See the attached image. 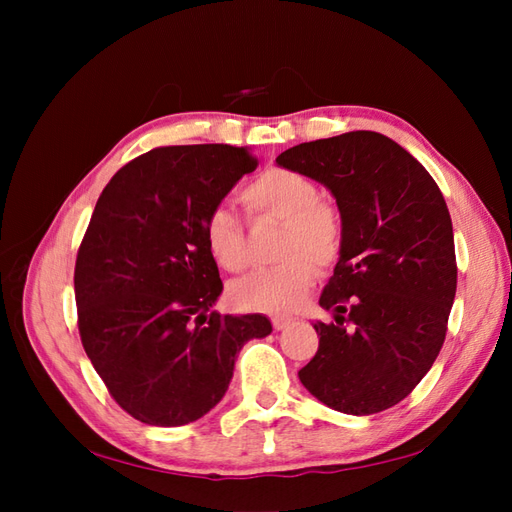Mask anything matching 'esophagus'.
<instances>
[{
  "instance_id": "obj_1",
  "label": "esophagus",
  "mask_w": 512,
  "mask_h": 512,
  "mask_svg": "<svg viewBox=\"0 0 512 512\" xmlns=\"http://www.w3.org/2000/svg\"><path fill=\"white\" fill-rule=\"evenodd\" d=\"M271 322H273V329H275V331H284V329L290 327L292 320H290V318H282V316H275Z\"/></svg>"
}]
</instances>
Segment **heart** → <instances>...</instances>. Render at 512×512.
<instances>
[{
    "instance_id": "obj_1",
    "label": "heart",
    "mask_w": 512,
    "mask_h": 512,
    "mask_svg": "<svg viewBox=\"0 0 512 512\" xmlns=\"http://www.w3.org/2000/svg\"><path fill=\"white\" fill-rule=\"evenodd\" d=\"M241 200L252 213L284 224L277 241L282 262L241 277L228 290L230 301L243 312H292L314 282V265H333L342 250L339 213L320 198L312 179L290 168L262 170L245 185ZM203 241L224 271L235 273L245 267L243 226L230 209L213 207L205 215Z\"/></svg>"
}]
</instances>
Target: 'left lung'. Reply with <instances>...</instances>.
<instances>
[{
	"label": "left lung",
	"mask_w": 512,
	"mask_h": 512,
	"mask_svg": "<svg viewBox=\"0 0 512 512\" xmlns=\"http://www.w3.org/2000/svg\"><path fill=\"white\" fill-rule=\"evenodd\" d=\"M277 166L322 183L342 250L314 322L318 352L299 380L324 406L367 416L399 404L438 359L455 301L451 213L425 166L389 136L356 130L301 143Z\"/></svg>",
	"instance_id": "left-lung-1"
}]
</instances>
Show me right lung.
I'll return each mask as SVG.
<instances>
[{
	"mask_svg": "<svg viewBox=\"0 0 512 512\" xmlns=\"http://www.w3.org/2000/svg\"><path fill=\"white\" fill-rule=\"evenodd\" d=\"M256 160L245 147H158L102 190L74 269L83 348L136 421L179 427L222 401L241 348L267 337L262 314L220 316L205 215Z\"/></svg>",
	"mask_w": 512,
	"mask_h": 512,
	"instance_id": "right-lung-1",
	"label": "right lung"
}]
</instances>
